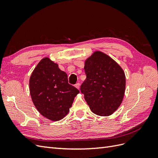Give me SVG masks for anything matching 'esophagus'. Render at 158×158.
I'll list each match as a JSON object with an SVG mask.
<instances>
[{
  "label": "esophagus",
  "instance_id": "34e87169",
  "mask_svg": "<svg viewBox=\"0 0 158 158\" xmlns=\"http://www.w3.org/2000/svg\"><path fill=\"white\" fill-rule=\"evenodd\" d=\"M80 85L79 83H77V84H75V87L77 88V89H80Z\"/></svg>",
  "mask_w": 158,
  "mask_h": 158
}]
</instances>
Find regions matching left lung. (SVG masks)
<instances>
[{
    "instance_id": "8db88e82",
    "label": "left lung",
    "mask_w": 158,
    "mask_h": 158,
    "mask_svg": "<svg viewBox=\"0 0 158 158\" xmlns=\"http://www.w3.org/2000/svg\"><path fill=\"white\" fill-rule=\"evenodd\" d=\"M84 70L86 79L80 91L90 109L99 116L111 115L120 106L125 94L123 70L111 57L95 51L85 60Z\"/></svg>"
}]
</instances>
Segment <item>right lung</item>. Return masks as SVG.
I'll list each match as a JSON object with an SVG mask.
<instances>
[{"instance_id": "right-lung-1", "label": "right lung", "mask_w": 158, "mask_h": 158, "mask_svg": "<svg viewBox=\"0 0 158 158\" xmlns=\"http://www.w3.org/2000/svg\"><path fill=\"white\" fill-rule=\"evenodd\" d=\"M30 92L37 111L51 121L63 118L80 91L68 83V76L56 63L45 57L30 78Z\"/></svg>"}]
</instances>
